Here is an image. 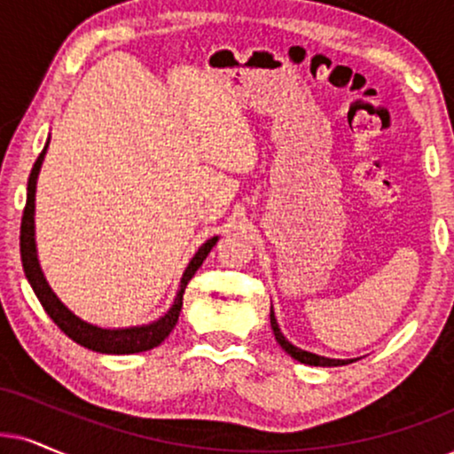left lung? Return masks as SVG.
<instances>
[{"label": "left lung", "instance_id": "1", "mask_svg": "<svg viewBox=\"0 0 454 454\" xmlns=\"http://www.w3.org/2000/svg\"><path fill=\"white\" fill-rule=\"evenodd\" d=\"M270 325H272V331H274V337H277V341L280 343V348L285 349L286 354L291 356V358L300 360L301 364H309V366H343V364H349L354 363V360H335V358H325V356H318V354H312V352H306V349L294 346L291 341L285 340V335L280 333L278 329V323L277 318H274V309L270 308Z\"/></svg>", "mask_w": 454, "mask_h": 454}]
</instances>
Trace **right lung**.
<instances>
[{"label": "right lung", "instance_id": "add662e5", "mask_svg": "<svg viewBox=\"0 0 454 454\" xmlns=\"http://www.w3.org/2000/svg\"><path fill=\"white\" fill-rule=\"evenodd\" d=\"M50 140L45 142L42 154H39L35 165H33L31 176H28L27 184V205L25 211H22V222H20V260L22 268H25V277L28 285L35 291L39 303H42L48 317L59 325V329L65 333V335L71 337L74 343L79 346L91 349V352L100 354H137L146 352V349L157 348L165 337L169 335L171 329H174L177 323V317H180L182 309V300H184L186 285L191 283L194 272L200 268V263L205 262V257L209 255V251L214 249L217 243V237L209 239L207 243L199 247V251L188 263L180 280V289H177L174 306L168 309L165 317L154 320L151 325L142 326H128V329H102V326L90 325L82 320L79 317L68 309L65 303H62L59 297H56L51 286L45 280L42 266H39L37 260V247H35V188H37V176L39 169H42L45 151H48Z\"/></svg>", "mask_w": 454, "mask_h": 454}]
</instances>
